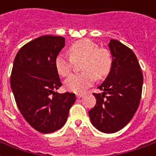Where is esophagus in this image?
<instances>
[{
    "instance_id": "obj_1",
    "label": "esophagus",
    "mask_w": 156,
    "mask_h": 156,
    "mask_svg": "<svg viewBox=\"0 0 156 156\" xmlns=\"http://www.w3.org/2000/svg\"><path fill=\"white\" fill-rule=\"evenodd\" d=\"M83 94H81V93H78V94H77V95H76V96H77V97L78 98V99H80V98H82V97H83Z\"/></svg>"
}]
</instances>
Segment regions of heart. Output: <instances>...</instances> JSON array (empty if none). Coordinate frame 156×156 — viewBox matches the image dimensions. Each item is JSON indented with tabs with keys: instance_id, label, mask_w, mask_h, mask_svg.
Masks as SVG:
<instances>
[{
	"instance_id": "heart-1",
	"label": "heart",
	"mask_w": 156,
	"mask_h": 156,
	"mask_svg": "<svg viewBox=\"0 0 156 156\" xmlns=\"http://www.w3.org/2000/svg\"><path fill=\"white\" fill-rule=\"evenodd\" d=\"M69 56L59 54L55 66L62 77H68L73 70L74 62H80L83 73L73 74L66 81L67 90L81 93L92 85L95 79L102 80L108 75L112 66L111 52L106 48H100L96 43L88 39L77 40L68 48Z\"/></svg>"
}]
</instances>
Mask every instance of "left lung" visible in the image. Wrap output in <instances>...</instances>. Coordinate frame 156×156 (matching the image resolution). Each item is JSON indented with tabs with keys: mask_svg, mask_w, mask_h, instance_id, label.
Returning a JSON list of instances; mask_svg holds the SVG:
<instances>
[{
	"mask_svg": "<svg viewBox=\"0 0 156 156\" xmlns=\"http://www.w3.org/2000/svg\"><path fill=\"white\" fill-rule=\"evenodd\" d=\"M109 48L112 69L98 87L103 93H93L96 104L89 116L97 129L112 133L124 128L134 116L140 104L143 75L137 56L129 48L111 40Z\"/></svg>",
	"mask_w": 156,
	"mask_h": 156,
	"instance_id": "1",
	"label": "left lung"
}]
</instances>
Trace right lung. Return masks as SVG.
I'll list each match as a JSON object with an SVG mask.
<instances>
[{"label":"right lung","instance_id":"add662e5","mask_svg":"<svg viewBox=\"0 0 156 156\" xmlns=\"http://www.w3.org/2000/svg\"><path fill=\"white\" fill-rule=\"evenodd\" d=\"M65 38L43 35L23 45L13 61L10 86L19 111L30 126L43 133L65 125L76 100L74 93L60 94L62 86L55 60Z\"/></svg>","mask_w":156,"mask_h":156}]
</instances>
